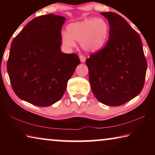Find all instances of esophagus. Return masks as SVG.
<instances>
[{
    "label": "esophagus",
    "instance_id": "1",
    "mask_svg": "<svg viewBox=\"0 0 155 155\" xmlns=\"http://www.w3.org/2000/svg\"><path fill=\"white\" fill-rule=\"evenodd\" d=\"M79 58H80L81 61L82 62V63H84V62L85 61V59H86V58H85V56L83 55V54H81V55L79 56Z\"/></svg>",
    "mask_w": 155,
    "mask_h": 155
}]
</instances>
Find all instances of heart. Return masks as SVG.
I'll return each mask as SVG.
<instances>
[{"instance_id": "obj_1", "label": "heart", "mask_w": 155, "mask_h": 155, "mask_svg": "<svg viewBox=\"0 0 155 155\" xmlns=\"http://www.w3.org/2000/svg\"><path fill=\"white\" fill-rule=\"evenodd\" d=\"M109 32V24L104 18H89L70 24L67 33H62L61 39L68 48L74 47V41H77L84 51L94 52L104 46Z\"/></svg>"}]
</instances>
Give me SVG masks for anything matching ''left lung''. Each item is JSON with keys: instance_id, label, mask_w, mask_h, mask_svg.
Segmentation results:
<instances>
[{"instance_id": "left-lung-1", "label": "left lung", "mask_w": 155, "mask_h": 155, "mask_svg": "<svg viewBox=\"0 0 155 155\" xmlns=\"http://www.w3.org/2000/svg\"><path fill=\"white\" fill-rule=\"evenodd\" d=\"M109 20V40L85 63L96 98L109 106H120L140 94L144 85L147 62L140 37L122 16L102 12Z\"/></svg>"}]
</instances>
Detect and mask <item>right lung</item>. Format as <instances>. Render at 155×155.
I'll return each mask as SVG.
<instances>
[{"mask_svg":"<svg viewBox=\"0 0 155 155\" xmlns=\"http://www.w3.org/2000/svg\"><path fill=\"white\" fill-rule=\"evenodd\" d=\"M65 18L47 14L31 20L12 41L7 69L15 94L39 107H48L64 95L78 64V54L61 51Z\"/></svg>","mask_w":155,"mask_h":155,"instance_id":"add662e5","label":"right lung"}]
</instances>
